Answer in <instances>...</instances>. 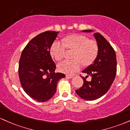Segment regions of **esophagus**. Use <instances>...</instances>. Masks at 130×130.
<instances>
[{"label": "esophagus", "mask_w": 130, "mask_h": 130, "mask_svg": "<svg viewBox=\"0 0 130 130\" xmlns=\"http://www.w3.org/2000/svg\"><path fill=\"white\" fill-rule=\"evenodd\" d=\"M66 77L67 78H68V79H71V78H73V76H72V75H67Z\"/></svg>", "instance_id": "34e87169"}]
</instances>
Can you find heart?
Masks as SVG:
<instances>
[{
  "label": "heart",
  "mask_w": 130,
  "mask_h": 130,
  "mask_svg": "<svg viewBox=\"0 0 130 130\" xmlns=\"http://www.w3.org/2000/svg\"><path fill=\"white\" fill-rule=\"evenodd\" d=\"M74 50L73 60L65 59L57 64V68L60 72L72 74L79 70L82 62L88 64L94 60L98 53V46L94 40L79 34H73L64 39V42L56 40L50 46V54L53 58L59 60L65 55L66 48Z\"/></svg>",
  "instance_id": "heart-1"
}]
</instances>
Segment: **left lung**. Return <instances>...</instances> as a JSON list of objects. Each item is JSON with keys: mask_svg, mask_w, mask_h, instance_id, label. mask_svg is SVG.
<instances>
[{"mask_svg": "<svg viewBox=\"0 0 130 130\" xmlns=\"http://www.w3.org/2000/svg\"><path fill=\"white\" fill-rule=\"evenodd\" d=\"M82 32H91L93 31L88 29ZM93 35L98 43V55L93 63L82 71L88 76L85 77L81 76L84 84L76 90L78 96L87 101L96 100L105 94L115 80L117 71L116 55L111 45L99 32ZM88 75L92 77L91 81L86 80Z\"/></svg>", "mask_w": 130, "mask_h": 130, "instance_id": "obj_1", "label": "left lung"}]
</instances>
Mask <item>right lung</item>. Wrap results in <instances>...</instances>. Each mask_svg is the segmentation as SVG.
Returning a JSON list of instances; mask_svg holds the SVG:
<instances>
[{
	"instance_id": "right-lung-1",
	"label": "right lung",
	"mask_w": 130,
	"mask_h": 130,
	"mask_svg": "<svg viewBox=\"0 0 130 130\" xmlns=\"http://www.w3.org/2000/svg\"><path fill=\"white\" fill-rule=\"evenodd\" d=\"M59 31H45L34 37L23 50L19 60V76L25 92L37 102H46L54 96L59 80L65 77L55 73L56 64L50 46Z\"/></svg>"
}]
</instances>
